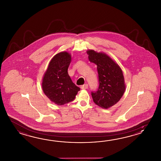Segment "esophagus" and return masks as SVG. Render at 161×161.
I'll return each instance as SVG.
<instances>
[{
	"mask_svg": "<svg viewBox=\"0 0 161 161\" xmlns=\"http://www.w3.org/2000/svg\"><path fill=\"white\" fill-rule=\"evenodd\" d=\"M80 88L83 89H87L88 88V85L87 84H85V85H83L81 86H80Z\"/></svg>",
	"mask_w": 161,
	"mask_h": 161,
	"instance_id": "34e87169",
	"label": "esophagus"
}]
</instances>
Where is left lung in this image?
Returning <instances> with one entry per match:
<instances>
[{
	"label": "left lung",
	"instance_id": "obj_1",
	"mask_svg": "<svg viewBox=\"0 0 161 161\" xmlns=\"http://www.w3.org/2000/svg\"><path fill=\"white\" fill-rule=\"evenodd\" d=\"M89 60L97 66L99 85L92 92L94 103L103 109H108L118 103L125 90L123 73L120 66L103 52L87 51Z\"/></svg>",
	"mask_w": 161,
	"mask_h": 161
}]
</instances>
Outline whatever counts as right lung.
I'll list each match as a JSON object with an SVG mask.
<instances>
[{
  "label": "right lung",
  "instance_id": "add662e5",
  "mask_svg": "<svg viewBox=\"0 0 161 161\" xmlns=\"http://www.w3.org/2000/svg\"><path fill=\"white\" fill-rule=\"evenodd\" d=\"M71 55L66 51L55 55L49 62L42 80V88L49 100L58 106L73 101L80 90L68 74Z\"/></svg>",
  "mask_w": 161,
  "mask_h": 161
}]
</instances>
